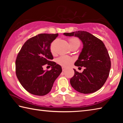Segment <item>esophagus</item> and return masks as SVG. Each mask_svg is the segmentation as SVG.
<instances>
[{
	"label": "esophagus",
	"mask_w": 123,
	"mask_h": 123,
	"mask_svg": "<svg viewBox=\"0 0 123 123\" xmlns=\"http://www.w3.org/2000/svg\"><path fill=\"white\" fill-rule=\"evenodd\" d=\"M62 71H63V72H64V70H65V69H66L65 67H62Z\"/></svg>",
	"instance_id": "esophagus-1"
}]
</instances>
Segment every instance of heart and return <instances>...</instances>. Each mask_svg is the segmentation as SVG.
<instances>
[{
    "instance_id": "1",
    "label": "heart",
    "mask_w": 123,
    "mask_h": 123,
    "mask_svg": "<svg viewBox=\"0 0 123 123\" xmlns=\"http://www.w3.org/2000/svg\"><path fill=\"white\" fill-rule=\"evenodd\" d=\"M69 45H78L79 46L80 45V41L76 37H73V38L69 39ZM54 44H55L54 42H52L50 45V48L52 53H54ZM57 62L58 64L64 67H67L70 66L73 63V59L72 57L68 56L63 55L58 58L57 59Z\"/></svg>"
}]
</instances>
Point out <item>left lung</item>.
<instances>
[{
	"label": "left lung",
	"instance_id": "8db88e82",
	"mask_svg": "<svg viewBox=\"0 0 123 123\" xmlns=\"http://www.w3.org/2000/svg\"><path fill=\"white\" fill-rule=\"evenodd\" d=\"M63 35L78 37L83 44L81 52L74 65L85 68L82 73L73 69L74 75L70 80L71 86L84 94L99 90L105 83L111 69V60L105 44L100 39L85 31L63 33Z\"/></svg>",
	"mask_w": 123,
	"mask_h": 123
}]
</instances>
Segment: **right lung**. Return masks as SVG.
I'll return each instance as SVG.
<instances>
[{
    "label": "right lung",
    "mask_w": 123,
    "mask_h": 123,
    "mask_svg": "<svg viewBox=\"0 0 123 123\" xmlns=\"http://www.w3.org/2000/svg\"><path fill=\"white\" fill-rule=\"evenodd\" d=\"M58 34H41L27 40L16 61V73L20 84L31 94L43 96L50 92L54 82L62 72L61 66L53 59L50 45ZM52 67L44 71L45 64Z\"/></svg>",
    "instance_id": "obj_1"
}]
</instances>
